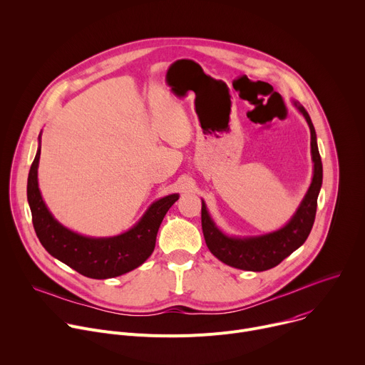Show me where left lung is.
Listing matches in <instances>:
<instances>
[{
    "label": "left lung",
    "mask_w": 365,
    "mask_h": 365,
    "mask_svg": "<svg viewBox=\"0 0 365 365\" xmlns=\"http://www.w3.org/2000/svg\"><path fill=\"white\" fill-rule=\"evenodd\" d=\"M293 106L304 117L310 130V153L314 162V178L297 206L293 217L280 230L262 235L234 237L222 232L211 218L205 200L202 199V231L210 251L227 266L247 270L264 272L280 264L286 257L296 251L309 237L315 222L318 196L322 186V160L318 150L315 127L307 111L297 101Z\"/></svg>",
    "instance_id": "obj_1"
}]
</instances>
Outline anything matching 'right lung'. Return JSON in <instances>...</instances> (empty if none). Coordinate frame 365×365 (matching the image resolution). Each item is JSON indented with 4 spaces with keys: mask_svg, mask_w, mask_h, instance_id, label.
<instances>
[{
    "mask_svg": "<svg viewBox=\"0 0 365 365\" xmlns=\"http://www.w3.org/2000/svg\"><path fill=\"white\" fill-rule=\"evenodd\" d=\"M38 147L27 180V200L33 217L34 231L46 251L91 279H111L125 274L151 255L155 237L169 207L179 199L172 193L153 202L140 221L128 231L114 237H86L62 225L51 212L38 189L37 169L41 148Z\"/></svg>",
    "mask_w": 365,
    "mask_h": 365,
    "instance_id": "right-lung-1",
    "label": "right lung"
}]
</instances>
